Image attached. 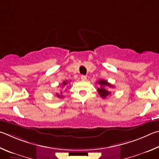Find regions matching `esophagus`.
<instances>
[{
	"instance_id": "esophagus-1",
	"label": "esophagus",
	"mask_w": 159,
	"mask_h": 159,
	"mask_svg": "<svg viewBox=\"0 0 159 159\" xmlns=\"http://www.w3.org/2000/svg\"><path fill=\"white\" fill-rule=\"evenodd\" d=\"M81 79H82V80H83V81H86V80H87V76H86V75H82Z\"/></svg>"
}]
</instances>
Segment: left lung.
<instances>
[{
	"label": "left lung",
	"mask_w": 159,
	"mask_h": 159,
	"mask_svg": "<svg viewBox=\"0 0 159 159\" xmlns=\"http://www.w3.org/2000/svg\"><path fill=\"white\" fill-rule=\"evenodd\" d=\"M98 84L100 85V87L98 88V89H97L99 95L101 96L102 98H105L111 93L110 91L108 90V87L113 88L114 86L110 84V83H108L107 81L105 80H100L98 82Z\"/></svg>",
	"instance_id": "obj_1"
}]
</instances>
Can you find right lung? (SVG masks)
Here are the masks:
<instances>
[{
    "label": "right lung",
    "mask_w": 159,
    "mask_h": 159,
    "mask_svg": "<svg viewBox=\"0 0 159 159\" xmlns=\"http://www.w3.org/2000/svg\"><path fill=\"white\" fill-rule=\"evenodd\" d=\"M69 83H70V82H69ZM62 84H63V87H65V86H66L67 84H68V82H67V81H64V82L62 83ZM56 95H57V96L58 97V98H62V97H63V96L62 95V91H61V94L57 93V94H56Z\"/></svg>",
    "instance_id": "obj_1"
}]
</instances>
